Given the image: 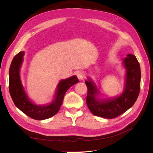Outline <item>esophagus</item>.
<instances>
[{"instance_id":"obj_1","label":"esophagus","mask_w":153,"mask_h":153,"mask_svg":"<svg viewBox=\"0 0 153 153\" xmlns=\"http://www.w3.org/2000/svg\"><path fill=\"white\" fill-rule=\"evenodd\" d=\"M77 77L79 80H83L85 78V73L84 71H80L77 73Z\"/></svg>"}]
</instances>
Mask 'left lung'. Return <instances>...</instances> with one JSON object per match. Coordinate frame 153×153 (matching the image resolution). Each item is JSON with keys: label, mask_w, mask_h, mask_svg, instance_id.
Returning <instances> with one entry per match:
<instances>
[{"label": "left lung", "mask_w": 153, "mask_h": 153, "mask_svg": "<svg viewBox=\"0 0 153 153\" xmlns=\"http://www.w3.org/2000/svg\"><path fill=\"white\" fill-rule=\"evenodd\" d=\"M126 69L124 91L121 95L112 99L99 100L96 85L89 78L85 82L87 87L86 102L92 114L106 119H113L126 112L135 103L140 89V64L135 55L128 54L123 60Z\"/></svg>", "instance_id": "8db88e82"}]
</instances>
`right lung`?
<instances>
[{"instance_id":"right-lung-1","label":"right lung","mask_w":153,"mask_h":153,"mask_svg":"<svg viewBox=\"0 0 153 153\" xmlns=\"http://www.w3.org/2000/svg\"><path fill=\"white\" fill-rule=\"evenodd\" d=\"M24 52H20L13 58L10 68L9 89L11 98L16 107L22 112L36 120L48 119L56 114L62 103L64 94L69 88L78 82L76 76L60 81L57 86L55 100L48 105H37L32 103L22 87L20 69L23 62Z\"/></svg>"}]
</instances>
